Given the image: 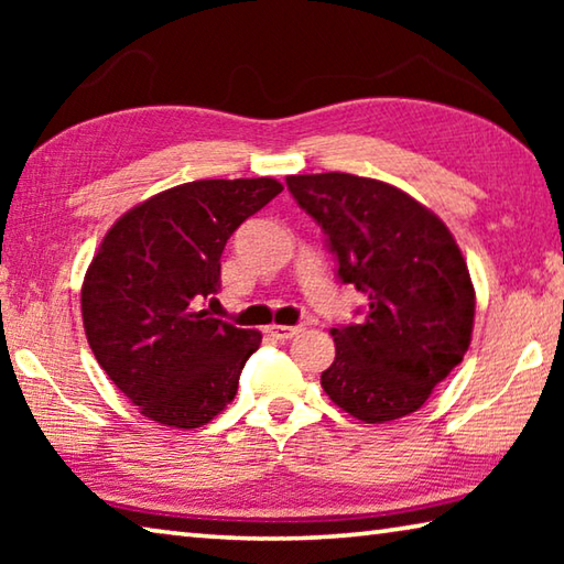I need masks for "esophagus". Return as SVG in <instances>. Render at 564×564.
I'll use <instances>...</instances> for the list:
<instances>
[{"label":"esophagus","instance_id":"1","mask_svg":"<svg viewBox=\"0 0 564 564\" xmlns=\"http://www.w3.org/2000/svg\"><path fill=\"white\" fill-rule=\"evenodd\" d=\"M303 328L301 326H269L265 328V333H269L271 338H275V340H289V338H293V336H299Z\"/></svg>","mask_w":564,"mask_h":564}]
</instances>
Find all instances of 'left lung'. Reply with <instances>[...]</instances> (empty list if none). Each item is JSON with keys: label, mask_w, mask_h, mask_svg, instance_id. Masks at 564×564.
Segmentation results:
<instances>
[{"label": "left lung", "mask_w": 564, "mask_h": 564, "mask_svg": "<svg viewBox=\"0 0 564 564\" xmlns=\"http://www.w3.org/2000/svg\"><path fill=\"white\" fill-rule=\"evenodd\" d=\"M285 184L326 234L338 279L368 299L358 323L330 328L336 360L323 390L362 423L415 413L473 336L475 289L453 234L383 181L328 171Z\"/></svg>", "instance_id": "left-lung-1"}]
</instances>
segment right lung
Listing matches in <instances>:
<instances>
[{
	"label": "right lung",
	"mask_w": 564,
	"mask_h": 564,
	"mask_svg": "<svg viewBox=\"0 0 564 564\" xmlns=\"http://www.w3.org/2000/svg\"><path fill=\"white\" fill-rule=\"evenodd\" d=\"M281 191L269 176L188 181L133 206L104 236L82 285L84 330L141 415L191 431L236 398L261 333L202 305L221 285L228 238Z\"/></svg>",
	"instance_id": "add662e5"
}]
</instances>
